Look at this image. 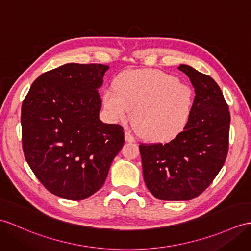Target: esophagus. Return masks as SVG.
I'll use <instances>...</instances> for the list:
<instances>
[{
    "label": "esophagus",
    "mask_w": 251,
    "mask_h": 251,
    "mask_svg": "<svg viewBox=\"0 0 251 251\" xmlns=\"http://www.w3.org/2000/svg\"><path fill=\"white\" fill-rule=\"evenodd\" d=\"M125 141L126 142H135V138L129 131H125Z\"/></svg>",
    "instance_id": "1"
}]
</instances>
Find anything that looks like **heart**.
I'll return each instance as SVG.
<instances>
[{"instance_id": "b5f03b06", "label": "heart", "mask_w": 251, "mask_h": 251, "mask_svg": "<svg viewBox=\"0 0 251 251\" xmlns=\"http://www.w3.org/2000/svg\"><path fill=\"white\" fill-rule=\"evenodd\" d=\"M101 100L113 123L125 122L131 112L140 136L149 141L168 142L187 125L195 93L188 84L166 73L127 71L118 75L114 86L102 91Z\"/></svg>"}]
</instances>
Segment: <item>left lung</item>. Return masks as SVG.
<instances>
[{
    "label": "left lung",
    "mask_w": 251,
    "mask_h": 251,
    "mask_svg": "<svg viewBox=\"0 0 251 251\" xmlns=\"http://www.w3.org/2000/svg\"><path fill=\"white\" fill-rule=\"evenodd\" d=\"M178 69L196 94L187 125L170 142L139 147L145 185L157 199L168 201L201 195L223 168L229 147L230 112L220 87L189 65Z\"/></svg>",
    "instance_id": "1"
}]
</instances>
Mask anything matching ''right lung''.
<instances>
[{
  "mask_svg": "<svg viewBox=\"0 0 251 251\" xmlns=\"http://www.w3.org/2000/svg\"><path fill=\"white\" fill-rule=\"evenodd\" d=\"M109 66L68 63L34 81L21 109L22 147L52 194L82 200L102 187L124 145L123 128L99 119L98 89Z\"/></svg>",
  "mask_w": 251,
  "mask_h": 251,
  "instance_id": "add662e5",
  "label": "right lung"
}]
</instances>
